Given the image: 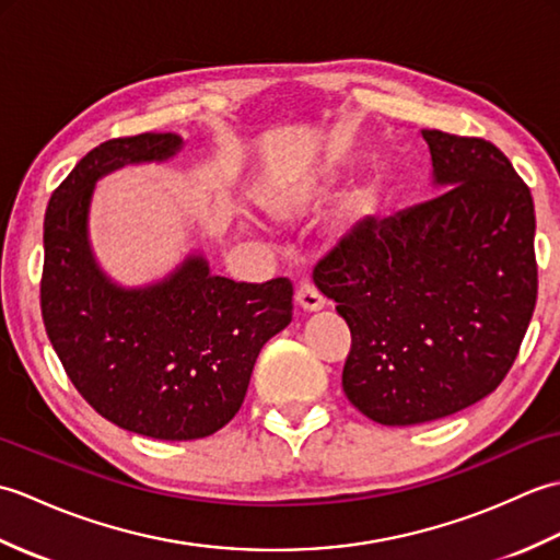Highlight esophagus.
<instances>
[{"instance_id": "obj_1", "label": "esophagus", "mask_w": 560, "mask_h": 560, "mask_svg": "<svg viewBox=\"0 0 560 560\" xmlns=\"http://www.w3.org/2000/svg\"><path fill=\"white\" fill-rule=\"evenodd\" d=\"M295 301H299V305L303 307V311H311V313H315V311H323V307L327 305V301H325V295L319 293L313 283H301L299 287V291H295Z\"/></svg>"}]
</instances>
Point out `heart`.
Segmentation results:
<instances>
[{"label": "heart", "instance_id": "b5f03b06", "mask_svg": "<svg viewBox=\"0 0 560 560\" xmlns=\"http://www.w3.org/2000/svg\"><path fill=\"white\" fill-rule=\"evenodd\" d=\"M315 195V185L313 183H301V185H293L289 189H283L277 199V207L283 211H295V209H303L311 197Z\"/></svg>", "mask_w": 560, "mask_h": 560}]
</instances>
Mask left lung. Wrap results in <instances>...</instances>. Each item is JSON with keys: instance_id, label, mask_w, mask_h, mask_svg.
Returning <instances> with one entry per match:
<instances>
[{"instance_id": "8db88e82", "label": "left lung", "mask_w": 560, "mask_h": 560, "mask_svg": "<svg viewBox=\"0 0 560 560\" xmlns=\"http://www.w3.org/2000/svg\"><path fill=\"white\" fill-rule=\"evenodd\" d=\"M421 205L368 217L313 269L351 329L349 401L383 425L462 411L503 383L537 305L534 201L491 141L423 129Z\"/></svg>"}]
</instances>
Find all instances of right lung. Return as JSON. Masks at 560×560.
I'll return each instance as SVG.
<instances>
[{"instance_id":"right-lung-1","label":"right lung","mask_w":560,"mask_h":560,"mask_svg":"<svg viewBox=\"0 0 560 560\" xmlns=\"http://www.w3.org/2000/svg\"><path fill=\"white\" fill-rule=\"evenodd\" d=\"M180 147L173 132L103 141L55 189L43 225L40 311L71 385L103 419L156 440L207 438L229 423L261 347L293 315L289 279L217 277L201 255L147 289L101 271L89 245L96 180Z\"/></svg>"}]
</instances>
